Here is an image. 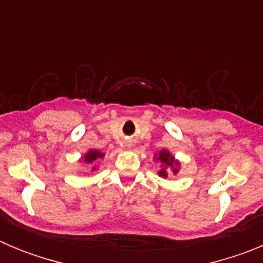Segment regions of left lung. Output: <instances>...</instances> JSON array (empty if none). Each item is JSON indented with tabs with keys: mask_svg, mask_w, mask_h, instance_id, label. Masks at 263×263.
<instances>
[{
	"mask_svg": "<svg viewBox=\"0 0 263 263\" xmlns=\"http://www.w3.org/2000/svg\"><path fill=\"white\" fill-rule=\"evenodd\" d=\"M153 159H154L155 162H159L160 163V170L158 171V175H159L160 178H167L170 174L176 175V174L179 173L180 167H182L180 162H179L178 159H175V157H174V155L171 154V152H168L167 148H162V150H159L158 153H155Z\"/></svg>",
	"mask_w": 263,
	"mask_h": 263,
	"instance_id": "obj_1",
	"label": "left lung"
}]
</instances>
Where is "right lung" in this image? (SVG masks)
<instances>
[{
    "instance_id": "add662e5",
    "label": "right lung",
    "mask_w": 263,
    "mask_h": 263,
    "mask_svg": "<svg viewBox=\"0 0 263 263\" xmlns=\"http://www.w3.org/2000/svg\"><path fill=\"white\" fill-rule=\"evenodd\" d=\"M104 157H105V154L100 152V150H97V148H90V150H88L85 154L81 155L79 160H83L85 164H89L90 170H92V171H96V170L99 168V166H97L99 160L103 159Z\"/></svg>"
}]
</instances>
